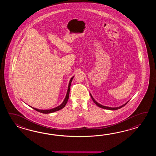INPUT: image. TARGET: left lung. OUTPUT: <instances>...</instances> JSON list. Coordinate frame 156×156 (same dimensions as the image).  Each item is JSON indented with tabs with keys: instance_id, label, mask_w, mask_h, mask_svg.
Returning a JSON list of instances; mask_svg holds the SVG:
<instances>
[{
	"instance_id": "left-lung-1",
	"label": "left lung",
	"mask_w": 156,
	"mask_h": 156,
	"mask_svg": "<svg viewBox=\"0 0 156 156\" xmlns=\"http://www.w3.org/2000/svg\"><path fill=\"white\" fill-rule=\"evenodd\" d=\"M90 96L91 97V99H93V101L94 102V103L96 104L97 106H99L100 108H103V109H108V110H118L119 109H120L121 108H122L124 106H125L126 105L127 103L129 102V101H128L126 103H125V104H124L123 105H121V106H118V107H115V108H112V107H109V106H104L103 105H101V104H100L99 103H98L95 100V99H94V98H93V96L91 95V94L90 93Z\"/></svg>"
}]
</instances>
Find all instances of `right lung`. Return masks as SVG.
Masks as SVG:
<instances>
[{
	"mask_svg": "<svg viewBox=\"0 0 156 156\" xmlns=\"http://www.w3.org/2000/svg\"><path fill=\"white\" fill-rule=\"evenodd\" d=\"M73 77H74V76L71 78V79H70V82H69V83L68 89H67V91L66 97H65V99L63 100V101L62 102V103L61 104H60L59 106H57L56 108H54L53 109L47 110L38 109H37V108H33L32 106H30V107H31L32 108H33V109H34L35 110L37 111V112H40V113H43V114H48V113H53V112H55L58 111V110H60L62 109V108H63L65 106L66 104V103H67V101H68V100H69V94H70V86H71V83L72 80L73 79Z\"/></svg>",
	"mask_w": 156,
	"mask_h": 156,
	"instance_id": "1",
	"label": "right lung"
}]
</instances>
